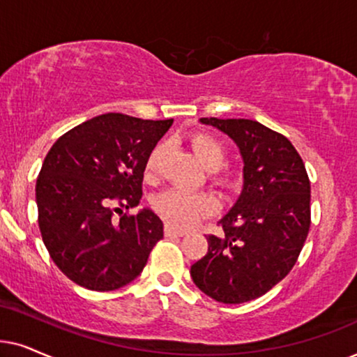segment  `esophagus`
<instances>
[{"label":"esophagus","instance_id":"34e87169","mask_svg":"<svg viewBox=\"0 0 357 357\" xmlns=\"http://www.w3.org/2000/svg\"><path fill=\"white\" fill-rule=\"evenodd\" d=\"M186 234H188L186 230H179V228H174L171 225L165 227V235L166 236H184Z\"/></svg>","mask_w":357,"mask_h":357}]
</instances>
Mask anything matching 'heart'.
Returning a JSON list of instances; mask_svg holds the SVG:
<instances>
[{"label": "heart", "mask_w": 357, "mask_h": 357, "mask_svg": "<svg viewBox=\"0 0 357 357\" xmlns=\"http://www.w3.org/2000/svg\"><path fill=\"white\" fill-rule=\"evenodd\" d=\"M189 145L194 153L204 165L213 168L212 178L222 188L234 191L240 186L241 173L230 166H218L223 161V146L215 137L207 132H194L189 135ZM165 146L158 144L150 151L145 161V178L149 181L158 178L160 160ZM218 168L215 169V166ZM155 211L174 228H191L202 220L215 213L218 202L212 192L207 191H186V189H169L153 201Z\"/></svg>", "instance_id": "obj_1"}]
</instances>
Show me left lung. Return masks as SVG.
I'll use <instances>...</instances> for the list:
<instances>
[{
    "label": "left lung",
    "mask_w": 357,
    "mask_h": 357,
    "mask_svg": "<svg viewBox=\"0 0 357 357\" xmlns=\"http://www.w3.org/2000/svg\"><path fill=\"white\" fill-rule=\"evenodd\" d=\"M240 146L245 186L235 207L207 235L208 250L191 266L192 281L222 303L264 296L297 263L310 230V179L287 137L250 119L204 117Z\"/></svg>",
    "instance_id": "1"
}]
</instances>
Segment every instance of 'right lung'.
I'll return each mask as SVG.
<instances>
[{
	"label": "right lung",
	"mask_w": 357,
	"mask_h": 357,
	"mask_svg": "<svg viewBox=\"0 0 357 357\" xmlns=\"http://www.w3.org/2000/svg\"><path fill=\"white\" fill-rule=\"evenodd\" d=\"M171 123L102 114L66 132L47 153L36 184L40 235L78 286L107 292L132 282L163 238L158 215L129 208L140 204L145 161Z\"/></svg>",
	"instance_id": "obj_1"
}]
</instances>
